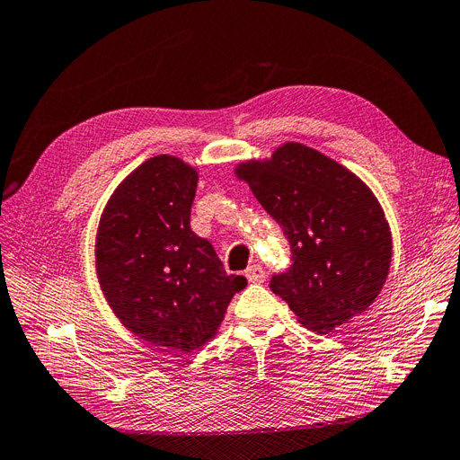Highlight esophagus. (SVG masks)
<instances>
[{
	"label": "esophagus",
	"instance_id": "obj_1",
	"mask_svg": "<svg viewBox=\"0 0 460 460\" xmlns=\"http://www.w3.org/2000/svg\"><path fill=\"white\" fill-rule=\"evenodd\" d=\"M246 278L250 283H262L266 279V271L261 264H252L248 270H246Z\"/></svg>",
	"mask_w": 460,
	"mask_h": 460
}]
</instances>
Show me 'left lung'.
<instances>
[{
    "label": "left lung",
    "mask_w": 460,
    "mask_h": 460,
    "mask_svg": "<svg viewBox=\"0 0 460 460\" xmlns=\"http://www.w3.org/2000/svg\"><path fill=\"white\" fill-rule=\"evenodd\" d=\"M259 203L288 238L292 264L273 275L297 322L322 334L362 314L379 296L392 234L374 192L323 153L287 142L270 159L240 163Z\"/></svg>",
    "instance_id": "1"
}]
</instances>
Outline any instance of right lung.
<instances>
[{
	"label": "right lung",
	"instance_id": "obj_1",
	"mask_svg": "<svg viewBox=\"0 0 460 460\" xmlns=\"http://www.w3.org/2000/svg\"><path fill=\"white\" fill-rule=\"evenodd\" d=\"M196 187L185 161L151 157L119 182L96 234V273L116 318L142 341L182 353L218 332L231 297L248 285L190 229Z\"/></svg>",
	"mask_w": 460,
	"mask_h": 460
}]
</instances>
